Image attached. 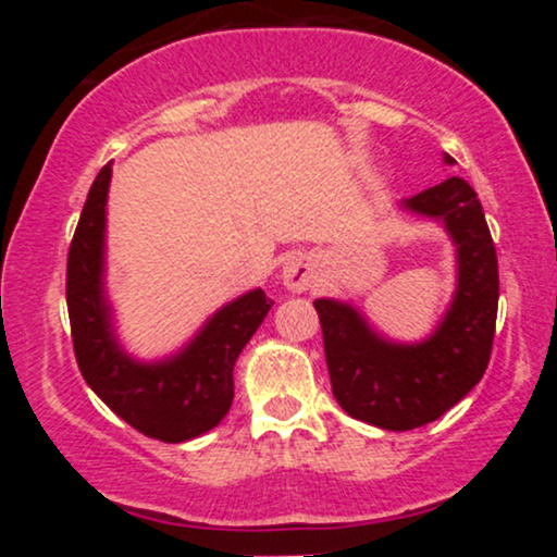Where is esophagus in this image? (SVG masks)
<instances>
[{
  "label": "esophagus",
  "instance_id": "34e87169",
  "mask_svg": "<svg viewBox=\"0 0 557 557\" xmlns=\"http://www.w3.org/2000/svg\"><path fill=\"white\" fill-rule=\"evenodd\" d=\"M311 280H314V267H311L309 259H304V257L287 259V264L283 267V283L287 290H293V293L309 290Z\"/></svg>",
  "mask_w": 557,
  "mask_h": 557
}]
</instances>
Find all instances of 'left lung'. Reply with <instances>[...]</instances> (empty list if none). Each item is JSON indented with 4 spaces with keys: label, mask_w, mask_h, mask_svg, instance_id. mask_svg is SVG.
<instances>
[{
    "label": "left lung",
    "mask_w": 557,
    "mask_h": 557,
    "mask_svg": "<svg viewBox=\"0 0 557 557\" xmlns=\"http://www.w3.org/2000/svg\"><path fill=\"white\" fill-rule=\"evenodd\" d=\"M445 162L453 164V157L445 154ZM406 207L443 220L458 246L456 298L430 341H380L350 306L314 300L332 395L354 419L393 432L440 419L482 380L500 296L495 243L482 203L463 177L421 190Z\"/></svg>",
    "instance_id": "8db88e82"
}]
</instances>
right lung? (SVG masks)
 Returning <instances> with one entry per match:
<instances>
[{
  "instance_id": "right-lung-1",
  "label": "right lung",
  "mask_w": 557,
  "mask_h": 557,
  "mask_svg": "<svg viewBox=\"0 0 557 557\" xmlns=\"http://www.w3.org/2000/svg\"><path fill=\"white\" fill-rule=\"evenodd\" d=\"M112 164L88 190L67 251V314L83 380L133 430L162 443L198 437L222 421L233 403V367L272 309L264 290L246 293L209 319L196 341L162 363H138L120 350L104 304V207Z\"/></svg>"
}]
</instances>
